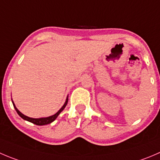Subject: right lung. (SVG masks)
<instances>
[{
	"instance_id": "right-lung-1",
	"label": "right lung",
	"mask_w": 160,
	"mask_h": 160,
	"mask_svg": "<svg viewBox=\"0 0 160 160\" xmlns=\"http://www.w3.org/2000/svg\"><path fill=\"white\" fill-rule=\"evenodd\" d=\"M67 103H68V97L66 98V102H65V104L63 105V106L62 107V108H60V109L58 110L55 115H53V116H48V117H43V118H31V117H29V116H25L24 114H22V113L21 112H20L19 110L15 107V103H14L13 101H12V104H13L14 105V108H15V109L16 110L17 113H18V116H19L20 117H22L23 119H25V120H27V121L30 122V123H34V124L36 125H38V126H43V125H47V124H49V123H52V122H53L57 117H58V116L61 113V112L66 108Z\"/></svg>"
}]
</instances>
